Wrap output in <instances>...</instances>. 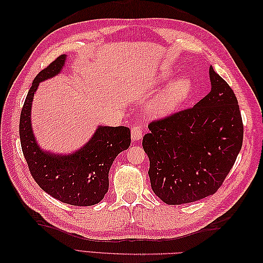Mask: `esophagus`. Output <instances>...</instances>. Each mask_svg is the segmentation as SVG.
Instances as JSON below:
<instances>
[{"instance_id": "1", "label": "esophagus", "mask_w": 263, "mask_h": 263, "mask_svg": "<svg viewBox=\"0 0 263 263\" xmlns=\"http://www.w3.org/2000/svg\"><path fill=\"white\" fill-rule=\"evenodd\" d=\"M143 136V131H142V127L140 124H135L131 128V137H132V140L133 141H138L140 140Z\"/></svg>"}]
</instances>
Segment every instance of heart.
<instances>
[{
  "label": "heart",
  "instance_id": "heart-1",
  "mask_svg": "<svg viewBox=\"0 0 263 263\" xmlns=\"http://www.w3.org/2000/svg\"><path fill=\"white\" fill-rule=\"evenodd\" d=\"M170 78L171 73L164 72L160 76V80L167 81L170 80ZM190 92H191L190 80L183 78V79L175 81L173 85L167 87L160 96L152 103L149 107L150 114H153L155 117H165L172 114L189 97Z\"/></svg>",
  "mask_w": 263,
  "mask_h": 263
}]
</instances>
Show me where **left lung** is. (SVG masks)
I'll use <instances>...</instances> for the list:
<instances>
[{
	"instance_id": "obj_1",
	"label": "left lung",
	"mask_w": 263,
	"mask_h": 263,
	"mask_svg": "<svg viewBox=\"0 0 263 263\" xmlns=\"http://www.w3.org/2000/svg\"><path fill=\"white\" fill-rule=\"evenodd\" d=\"M211 90L193 107L153 121L142 147L152 189L167 204L194 202L217 192L243 143L237 99L209 69Z\"/></svg>"
}]
</instances>
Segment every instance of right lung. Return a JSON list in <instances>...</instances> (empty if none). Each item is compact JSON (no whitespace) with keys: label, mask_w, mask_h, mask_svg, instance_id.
<instances>
[{"label":"right lung","mask_w":263,"mask_h":263,"mask_svg":"<svg viewBox=\"0 0 263 263\" xmlns=\"http://www.w3.org/2000/svg\"><path fill=\"white\" fill-rule=\"evenodd\" d=\"M66 55H60L32 81L21 109L19 135L31 176L51 197L72 205H93L108 191V173L116 156L131 143L126 126H98L85 146L70 155L45 153L31 128V104L39 82L60 73Z\"/></svg>","instance_id":"obj_1"}]
</instances>
